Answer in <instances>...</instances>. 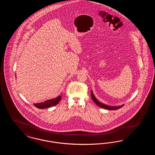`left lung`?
Here are the masks:
<instances>
[{
    "mask_svg": "<svg viewBox=\"0 0 155 155\" xmlns=\"http://www.w3.org/2000/svg\"><path fill=\"white\" fill-rule=\"evenodd\" d=\"M91 97L92 99V100L94 101V102L95 103H96V104L100 107H102L103 109H108V110H117L118 109L121 108V107H123V105L122 106H107V105H106L104 104L103 103H101L100 102H99L96 97H95V96L93 94V92L92 91H91Z\"/></svg>",
    "mask_w": 155,
    "mask_h": 155,
    "instance_id": "obj_1",
    "label": "left lung"
}]
</instances>
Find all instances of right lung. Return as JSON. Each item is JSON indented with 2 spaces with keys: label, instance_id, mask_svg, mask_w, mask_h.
I'll use <instances>...</instances> for the list:
<instances>
[{
  "label": "right lung",
  "instance_id": "obj_1",
  "mask_svg": "<svg viewBox=\"0 0 155 155\" xmlns=\"http://www.w3.org/2000/svg\"><path fill=\"white\" fill-rule=\"evenodd\" d=\"M60 99H61V96H59L55 99L48 100V101H46L42 103L34 104V105H35V106H36V107L37 108L41 109H45V108H48V107H52V106H54L56 105L57 104H58Z\"/></svg>",
  "mask_w": 155,
  "mask_h": 155
}]
</instances>
